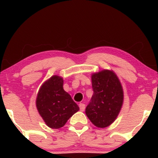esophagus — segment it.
Returning a JSON list of instances; mask_svg holds the SVG:
<instances>
[{
    "instance_id": "esophagus-1",
    "label": "esophagus",
    "mask_w": 158,
    "mask_h": 158,
    "mask_svg": "<svg viewBox=\"0 0 158 158\" xmlns=\"http://www.w3.org/2000/svg\"><path fill=\"white\" fill-rule=\"evenodd\" d=\"M79 109H80V111H84V110H85V104H83V103H80V104L79 105Z\"/></svg>"
}]
</instances>
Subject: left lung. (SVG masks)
<instances>
[{
  "instance_id": "left-lung-1",
  "label": "left lung",
  "mask_w": 158,
  "mask_h": 158,
  "mask_svg": "<svg viewBox=\"0 0 158 158\" xmlns=\"http://www.w3.org/2000/svg\"><path fill=\"white\" fill-rule=\"evenodd\" d=\"M93 95L85 114L95 126L104 128L114 122L122 109L124 92L117 75L109 69L94 73L91 76Z\"/></svg>"
}]
</instances>
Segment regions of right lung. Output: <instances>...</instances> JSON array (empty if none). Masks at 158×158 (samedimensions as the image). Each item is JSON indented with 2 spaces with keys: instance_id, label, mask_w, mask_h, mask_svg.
Listing matches in <instances>:
<instances>
[{
  "instance_id": "obj_1",
  "label": "right lung",
  "mask_w": 158,
  "mask_h": 158,
  "mask_svg": "<svg viewBox=\"0 0 158 158\" xmlns=\"http://www.w3.org/2000/svg\"><path fill=\"white\" fill-rule=\"evenodd\" d=\"M36 106L40 115L50 128H60L79 110L63 89V79L57 75L44 82L37 93Z\"/></svg>"
}]
</instances>
